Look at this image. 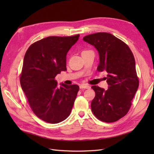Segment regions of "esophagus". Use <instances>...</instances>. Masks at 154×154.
<instances>
[{"label":"esophagus","mask_w":154,"mask_h":154,"mask_svg":"<svg viewBox=\"0 0 154 154\" xmlns=\"http://www.w3.org/2000/svg\"><path fill=\"white\" fill-rule=\"evenodd\" d=\"M80 89H90V86L85 84H82L80 85Z\"/></svg>","instance_id":"esophagus-1"}]
</instances>
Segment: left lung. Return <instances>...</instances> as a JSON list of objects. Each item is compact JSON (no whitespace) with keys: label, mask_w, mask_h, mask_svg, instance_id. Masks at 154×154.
<instances>
[{"label":"left lung","mask_w":154,"mask_h":154,"mask_svg":"<svg viewBox=\"0 0 154 154\" xmlns=\"http://www.w3.org/2000/svg\"><path fill=\"white\" fill-rule=\"evenodd\" d=\"M83 40L99 52L97 70L108 73L107 90L92 86L95 97L91 102V110L103 122H116L128 112L139 86L134 57L124 42L106 32L86 35Z\"/></svg>","instance_id":"left-lung-1"}]
</instances>
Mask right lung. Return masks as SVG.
Listing matches in <instances>:
<instances>
[{
    "instance_id": "right-lung-1",
    "label": "right lung",
    "mask_w": 154,
    "mask_h": 154,
    "mask_svg": "<svg viewBox=\"0 0 154 154\" xmlns=\"http://www.w3.org/2000/svg\"><path fill=\"white\" fill-rule=\"evenodd\" d=\"M79 37H47L32 44L25 54L21 87L34 113L46 122H62L73 108L79 87L58 86L55 77L67 70V54Z\"/></svg>"
}]
</instances>
